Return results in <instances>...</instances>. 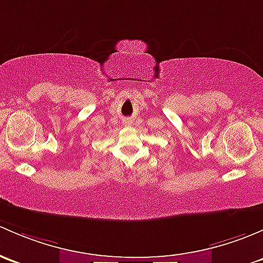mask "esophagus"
<instances>
[{"label": "esophagus", "instance_id": "1", "mask_svg": "<svg viewBox=\"0 0 263 263\" xmlns=\"http://www.w3.org/2000/svg\"><path fill=\"white\" fill-rule=\"evenodd\" d=\"M128 121H129V120H128Z\"/></svg>", "mask_w": 263, "mask_h": 263}]
</instances>
